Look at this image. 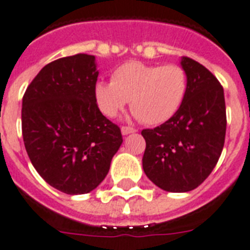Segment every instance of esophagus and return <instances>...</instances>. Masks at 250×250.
Listing matches in <instances>:
<instances>
[{"label":"esophagus","instance_id":"esophagus-1","mask_svg":"<svg viewBox=\"0 0 250 250\" xmlns=\"http://www.w3.org/2000/svg\"><path fill=\"white\" fill-rule=\"evenodd\" d=\"M137 129L135 127H131V126H123L121 127V133L123 135H127V134H131V133H135Z\"/></svg>","mask_w":250,"mask_h":250}]
</instances>
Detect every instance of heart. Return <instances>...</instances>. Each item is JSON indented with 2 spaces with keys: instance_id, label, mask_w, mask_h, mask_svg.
Wrapping results in <instances>:
<instances>
[{
  "instance_id": "obj_1",
  "label": "heart",
  "mask_w": 250,
  "mask_h": 250,
  "mask_svg": "<svg viewBox=\"0 0 250 250\" xmlns=\"http://www.w3.org/2000/svg\"><path fill=\"white\" fill-rule=\"evenodd\" d=\"M188 84L187 70L181 65L131 61L113 71L111 83L98 82L94 98L104 116H117L129 100L134 115L142 123L158 125L179 111L187 96Z\"/></svg>"
}]
</instances>
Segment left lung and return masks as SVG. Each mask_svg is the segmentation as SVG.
I'll return each instance as SVG.
<instances>
[{
	"label": "left lung",
	"instance_id": "1",
	"mask_svg": "<svg viewBox=\"0 0 250 250\" xmlns=\"http://www.w3.org/2000/svg\"><path fill=\"white\" fill-rule=\"evenodd\" d=\"M188 74L185 100L174 116L143 129V170L166 191H190L203 183L221 156L226 134L224 88L203 65L183 57Z\"/></svg>",
	"mask_w": 250,
	"mask_h": 250
}]
</instances>
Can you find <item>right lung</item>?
<instances>
[{"label":"right lung","mask_w":250,"mask_h":250,"mask_svg":"<svg viewBox=\"0 0 250 250\" xmlns=\"http://www.w3.org/2000/svg\"><path fill=\"white\" fill-rule=\"evenodd\" d=\"M94 56L78 53L43 67L22 97L21 130L33 166L66 194L96 189L121 143L120 127L98 108Z\"/></svg>","instance_id":"obj_1"}]
</instances>
